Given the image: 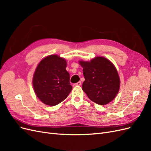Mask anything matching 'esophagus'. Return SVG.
<instances>
[{
    "label": "esophagus",
    "mask_w": 151,
    "mask_h": 151,
    "mask_svg": "<svg viewBox=\"0 0 151 151\" xmlns=\"http://www.w3.org/2000/svg\"><path fill=\"white\" fill-rule=\"evenodd\" d=\"M81 86V82H78V83L74 84V86Z\"/></svg>",
    "instance_id": "obj_1"
}]
</instances>
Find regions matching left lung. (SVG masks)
Here are the masks:
<instances>
[{"label": "left lung", "instance_id": "1", "mask_svg": "<svg viewBox=\"0 0 151 151\" xmlns=\"http://www.w3.org/2000/svg\"><path fill=\"white\" fill-rule=\"evenodd\" d=\"M85 81L83 90L91 101L104 105L115 98L120 89V78L115 67L108 59L98 57L90 62L80 61Z\"/></svg>", "mask_w": 151, "mask_h": 151}]
</instances>
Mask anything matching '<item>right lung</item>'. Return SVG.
I'll use <instances>...</instances> for the list:
<instances>
[{"label":"right lung","mask_w":151,"mask_h":151,"mask_svg":"<svg viewBox=\"0 0 151 151\" xmlns=\"http://www.w3.org/2000/svg\"><path fill=\"white\" fill-rule=\"evenodd\" d=\"M67 62L57 55L43 58L36 68L33 84L40 101L55 106L65 99L72 89L70 75L66 70Z\"/></svg>","instance_id":"obj_1"}]
</instances>
